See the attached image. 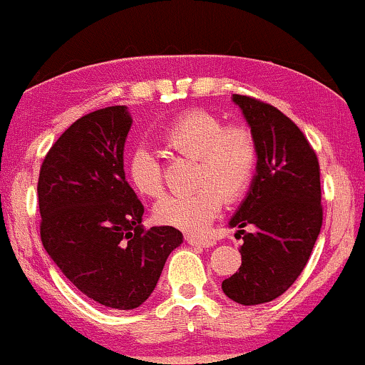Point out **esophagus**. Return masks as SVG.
<instances>
[{
  "mask_svg": "<svg viewBox=\"0 0 365 365\" xmlns=\"http://www.w3.org/2000/svg\"><path fill=\"white\" fill-rule=\"evenodd\" d=\"M186 242L190 245H198V247H214L215 240L209 237H197V235H187Z\"/></svg>",
  "mask_w": 365,
  "mask_h": 365,
  "instance_id": "obj_1",
  "label": "esophagus"
}]
</instances>
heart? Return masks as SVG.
Here are the masks:
<instances>
[{
  "label": "heart",
  "instance_id": "obj_1",
  "mask_svg": "<svg viewBox=\"0 0 365 365\" xmlns=\"http://www.w3.org/2000/svg\"><path fill=\"white\" fill-rule=\"evenodd\" d=\"M163 144L175 155L197 162L193 191L160 200L153 215L160 225L182 231L205 228L226 202L240 198L249 187L257 165L256 137L244 125H226L203 109L182 113L162 132ZM128 181L140 197L163 193L162 168L150 148L139 146L127 162Z\"/></svg>",
  "mask_w": 365,
  "mask_h": 365
}]
</instances>
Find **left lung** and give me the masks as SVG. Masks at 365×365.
Here are the masks:
<instances>
[{
    "label": "left lung",
    "instance_id": "obj_1",
    "mask_svg": "<svg viewBox=\"0 0 365 365\" xmlns=\"http://www.w3.org/2000/svg\"><path fill=\"white\" fill-rule=\"evenodd\" d=\"M257 143V165L230 228L244 235L242 266L222 282L235 303L277 299L301 275L322 228L320 168L315 151L291 118L273 106L233 93ZM247 224L256 230L244 234Z\"/></svg>",
    "mask_w": 365,
    "mask_h": 365
}]
</instances>
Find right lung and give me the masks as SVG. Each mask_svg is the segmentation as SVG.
<instances>
[{
    "label": "right lung",
    "mask_w": 365,
    "mask_h": 365,
    "mask_svg": "<svg viewBox=\"0 0 365 365\" xmlns=\"http://www.w3.org/2000/svg\"><path fill=\"white\" fill-rule=\"evenodd\" d=\"M130 127L127 106L81 116L45 156L38 179L43 247L78 291L115 309L140 307L182 244L172 226L140 225L144 207L123 170Z\"/></svg>",
    "instance_id": "right-lung-1"
}]
</instances>
